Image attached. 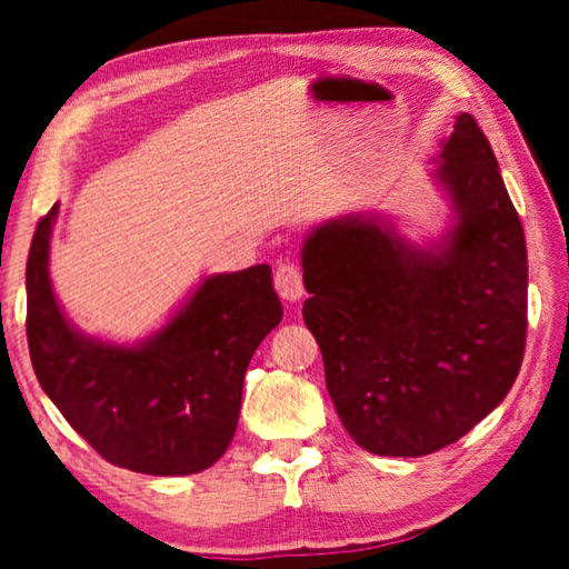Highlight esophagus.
Here are the masks:
<instances>
[{
	"label": "esophagus",
	"mask_w": 569,
	"mask_h": 569,
	"mask_svg": "<svg viewBox=\"0 0 569 569\" xmlns=\"http://www.w3.org/2000/svg\"><path fill=\"white\" fill-rule=\"evenodd\" d=\"M274 287L279 292V298L287 300V302H298L302 298V274L300 269L295 267V263L284 261L279 263L277 271H274Z\"/></svg>",
	"instance_id": "34e87169"
}]
</instances>
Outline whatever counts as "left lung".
Returning a JSON list of instances; mask_svg holds the SVG:
<instances>
[{"label": "left lung", "instance_id": "obj_1", "mask_svg": "<svg viewBox=\"0 0 569 569\" xmlns=\"http://www.w3.org/2000/svg\"><path fill=\"white\" fill-rule=\"evenodd\" d=\"M450 228L417 246L388 217L347 214L302 243V318L357 446L417 458L461 440L516 383L526 349L523 224L471 113L435 158Z\"/></svg>", "mask_w": 569, "mask_h": 569}]
</instances>
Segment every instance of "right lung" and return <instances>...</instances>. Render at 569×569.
Here are the masks:
<instances>
[{"instance_id":"1","label":"right lung","mask_w":569,"mask_h":569,"mask_svg":"<svg viewBox=\"0 0 569 569\" xmlns=\"http://www.w3.org/2000/svg\"><path fill=\"white\" fill-rule=\"evenodd\" d=\"M59 204L28 253V347L36 378L69 425L121 469L186 477L220 461L238 427L248 362L282 321L271 269L199 282L173 318L137 345L88 337L53 295L49 243Z\"/></svg>"}]
</instances>
